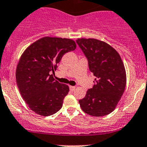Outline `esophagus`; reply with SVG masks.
<instances>
[{
	"label": "esophagus",
	"mask_w": 147,
	"mask_h": 147,
	"mask_svg": "<svg viewBox=\"0 0 147 147\" xmlns=\"http://www.w3.org/2000/svg\"><path fill=\"white\" fill-rule=\"evenodd\" d=\"M75 89H76V87H75V86H70V90L71 91H74Z\"/></svg>",
	"instance_id": "34e87169"
}]
</instances>
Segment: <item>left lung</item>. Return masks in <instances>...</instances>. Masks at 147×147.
I'll list each match as a JSON object with an SVG mask.
<instances>
[{
    "instance_id": "1",
    "label": "left lung",
    "mask_w": 147,
    "mask_h": 147,
    "mask_svg": "<svg viewBox=\"0 0 147 147\" xmlns=\"http://www.w3.org/2000/svg\"><path fill=\"white\" fill-rule=\"evenodd\" d=\"M76 42L96 77L93 88L79 100L80 107L93 117L107 115L115 109L126 85V72L121 58L114 47L102 40L78 38Z\"/></svg>"
}]
</instances>
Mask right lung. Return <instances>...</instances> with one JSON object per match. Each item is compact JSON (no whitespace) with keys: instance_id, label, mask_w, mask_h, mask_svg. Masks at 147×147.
<instances>
[{"instance_id":"right-lung-1","label":"right lung","mask_w":147,"mask_h":147,"mask_svg":"<svg viewBox=\"0 0 147 147\" xmlns=\"http://www.w3.org/2000/svg\"><path fill=\"white\" fill-rule=\"evenodd\" d=\"M72 39L43 37L25 49L17 66L16 81L21 96L37 114L47 117L63 106L69 86L54 80L57 64L62 56L76 49Z\"/></svg>"}]
</instances>
